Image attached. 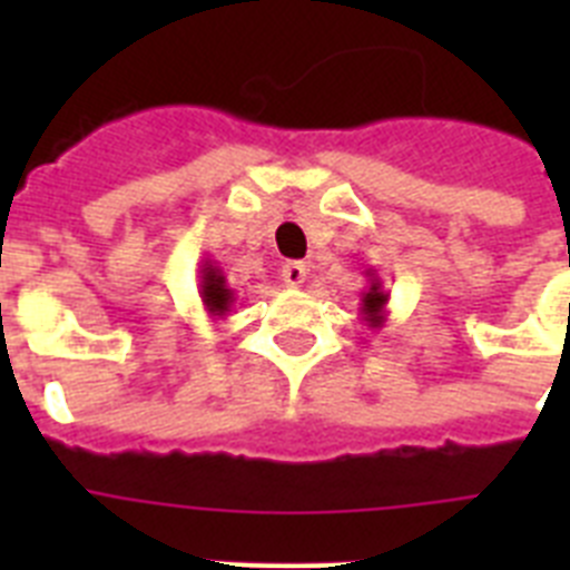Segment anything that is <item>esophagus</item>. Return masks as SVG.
<instances>
[{
  "instance_id": "1",
  "label": "esophagus",
  "mask_w": 570,
  "mask_h": 570,
  "mask_svg": "<svg viewBox=\"0 0 570 570\" xmlns=\"http://www.w3.org/2000/svg\"><path fill=\"white\" fill-rule=\"evenodd\" d=\"M308 276V265L305 262H285L282 265V282L288 285V288H299L302 282Z\"/></svg>"
}]
</instances>
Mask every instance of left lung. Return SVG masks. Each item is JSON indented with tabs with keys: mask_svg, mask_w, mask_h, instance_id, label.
Wrapping results in <instances>:
<instances>
[{
	"mask_svg": "<svg viewBox=\"0 0 570 570\" xmlns=\"http://www.w3.org/2000/svg\"><path fill=\"white\" fill-rule=\"evenodd\" d=\"M367 288L360 294V314L371 331H380L387 316V291L382 288V279L374 268L365 271Z\"/></svg>",
	"mask_w": 570,
	"mask_h": 570,
	"instance_id": "8db88e82",
	"label": "left lung"
}]
</instances>
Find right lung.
<instances>
[{
  "label": "right lung",
  "mask_w": 570,
  "mask_h": 570,
  "mask_svg": "<svg viewBox=\"0 0 570 570\" xmlns=\"http://www.w3.org/2000/svg\"><path fill=\"white\" fill-rule=\"evenodd\" d=\"M199 296H203V305L208 311L210 320H225L234 308V291L228 288V282H225L223 268L216 265V262L205 259L203 271H199Z\"/></svg>",
  "instance_id": "obj_1"
}]
</instances>
